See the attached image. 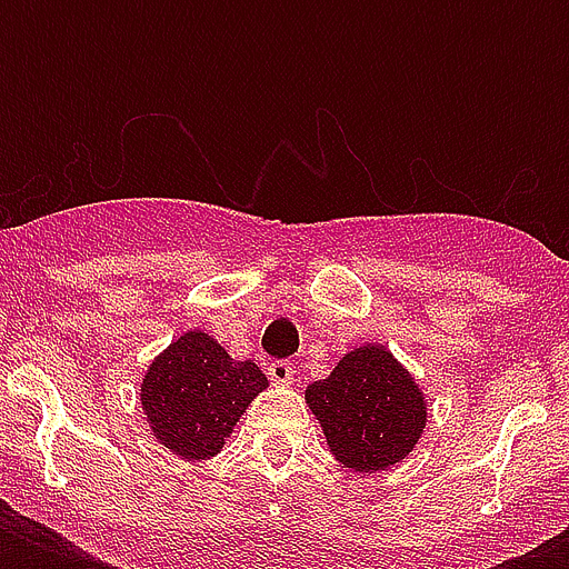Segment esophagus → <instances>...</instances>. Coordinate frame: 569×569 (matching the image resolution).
Instances as JSON below:
<instances>
[{
	"mask_svg": "<svg viewBox=\"0 0 569 569\" xmlns=\"http://www.w3.org/2000/svg\"><path fill=\"white\" fill-rule=\"evenodd\" d=\"M268 378L280 387H289L295 380V366L286 363V360H274V363H268Z\"/></svg>",
	"mask_w": 569,
	"mask_h": 569,
	"instance_id": "34e87169",
	"label": "esophagus"
}]
</instances>
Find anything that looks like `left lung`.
Returning <instances> with one entry per match:
<instances>
[{"instance_id":"left-lung-1","label":"left lung","mask_w":569,"mask_h":569,"mask_svg":"<svg viewBox=\"0 0 569 569\" xmlns=\"http://www.w3.org/2000/svg\"><path fill=\"white\" fill-rule=\"evenodd\" d=\"M330 455L355 472L398 467L422 440L428 398L383 346H357L303 389Z\"/></svg>"}]
</instances>
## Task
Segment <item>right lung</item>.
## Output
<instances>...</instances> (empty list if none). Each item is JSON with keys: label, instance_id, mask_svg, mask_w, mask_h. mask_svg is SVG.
<instances>
[{"label": "right lung", "instance_id": "1", "mask_svg": "<svg viewBox=\"0 0 569 569\" xmlns=\"http://www.w3.org/2000/svg\"><path fill=\"white\" fill-rule=\"evenodd\" d=\"M268 378L253 360H232L206 330L177 337L141 378V410L164 449L182 460L214 458Z\"/></svg>", "mask_w": 569, "mask_h": 569}]
</instances>
